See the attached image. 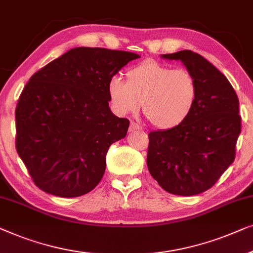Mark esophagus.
Listing matches in <instances>:
<instances>
[{"mask_svg":"<svg viewBox=\"0 0 253 253\" xmlns=\"http://www.w3.org/2000/svg\"><path fill=\"white\" fill-rule=\"evenodd\" d=\"M141 129H142V127L140 125H137V124H135V123H130V125H129V130L130 131L141 130Z\"/></svg>","mask_w":253,"mask_h":253,"instance_id":"1","label":"esophagus"}]
</instances>
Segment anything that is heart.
<instances>
[{
    "instance_id": "1",
    "label": "heart",
    "mask_w": 253,
    "mask_h": 253,
    "mask_svg": "<svg viewBox=\"0 0 253 253\" xmlns=\"http://www.w3.org/2000/svg\"><path fill=\"white\" fill-rule=\"evenodd\" d=\"M127 83L112 78L109 97L119 115L143 112L152 125L170 129L180 126L193 112L198 88L194 74L147 60L127 72Z\"/></svg>"
}]
</instances>
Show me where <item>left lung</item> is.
<instances>
[{"instance_id": "obj_1", "label": "left lung", "mask_w": 253, "mask_h": 253, "mask_svg": "<svg viewBox=\"0 0 253 253\" xmlns=\"http://www.w3.org/2000/svg\"><path fill=\"white\" fill-rule=\"evenodd\" d=\"M162 57L182 62L198 94L186 122L149 134L148 169L167 193L193 196L210 189L234 162L240 102L227 78L203 56L182 50Z\"/></svg>"}]
</instances>
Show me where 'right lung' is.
I'll return each instance as SVG.
<instances>
[{"instance_id":"add662e5","label":"right lung","mask_w":253,"mask_h":253,"mask_svg":"<svg viewBox=\"0 0 253 253\" xmlns=\"http://www.w3.org/2000/svg\"><path fill=\"white\" fill-rule=\"evenodd\" d=\"M138 57L73 48L31 77L16 108V149L44 193L83 196L102 180L109 147L129 126L109 108V83Z\"/></svg>"}]
</instances>
